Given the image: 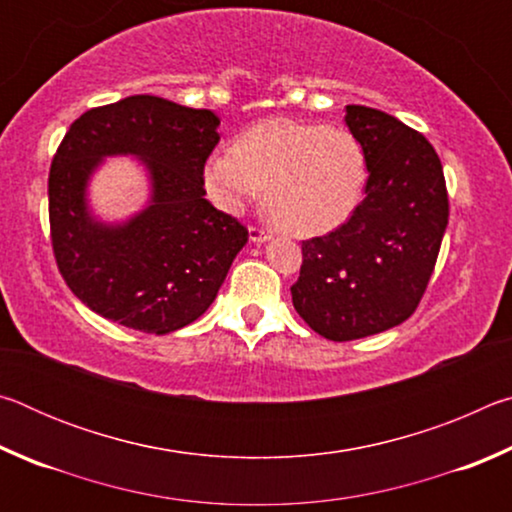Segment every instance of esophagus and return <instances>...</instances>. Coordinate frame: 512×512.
Returning a JSON list of instances; mask_svg holds the SVG:
<instances>
[{
	"label": "esophagus",
	"mask_w": 512,
	"mask_h": 512,
	"mask_svg": "<svg viewBox=\"0 0 512 512\" xmlns=\"http://www.w3.org/2000/svg\"><path fill=\"white\" fill-rule=\"evenodd\" d=\"M248 235H250V241H253V244H264V241H268V239L273 237L271 232L264 230V228H259V225H250Z\"/></svg>",
	"instance_id": "obj_1"
}]
</instances>
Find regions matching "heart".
<instances>
[{
  "label": "heart",
  "mask_w": 512,
  "mask_h": 512,
  "mask_svg": "<svg viewBox=\"0 0 512 512\" xmlns=\"http://www.w3.org/2000/svg\"><path fill=\"white\" fill-rule=\"evenodd\" d=\"M366 153L343 126L271 119L214 153L203 183L216 205L237 212L266 187L271 219L298 237L327 235L350 219L366 187Z\"/></svg>",
  "instance_id": "1"
}]
</instances>
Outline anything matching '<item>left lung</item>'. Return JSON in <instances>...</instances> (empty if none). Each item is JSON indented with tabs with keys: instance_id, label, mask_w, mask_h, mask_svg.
Instances as JSON below:
<instances>
[{
	"instance_id": "obj_1",
	"label": "left lung",
	"mask_w": 512,
	"mask_h": 512,
	"mask_svg": "<svg viewBox=\"0 0 512 512\" xmlns=\"http://www.w3.org/2000/svg\"><path fill=\"white\" fill-rule=\"evenodd\" d=\"M345 124L366 153V198L341 228L302 241L291 287L302 320L329 341H354L404 323L427 289L449 201L438 153L386 112L348 106Z\"/></svg>"
}]
</instances>
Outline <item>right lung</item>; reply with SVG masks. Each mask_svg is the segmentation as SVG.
I'll return each instance as SVG.
<instances>
[{"label":"right lung","instance_id":"obj_1","mask_svg":"<svg viewBox=\"0 0 512 512\" xmlns=\"http://www.w3.org/2000/svg\"><path fill=\"white\" fill-rule=\"evenodd\" d=\"M212 110L135 94L69 126L49 171V225L58 271L99 314L146 334H171L212 305L248 241L237 219L205 198L203 169L219 144ZM135 154L150 173V205L103 224L87 183L103 157Z\"/></svg>","mask_w":512,"mask_h":512}]
</instances>
